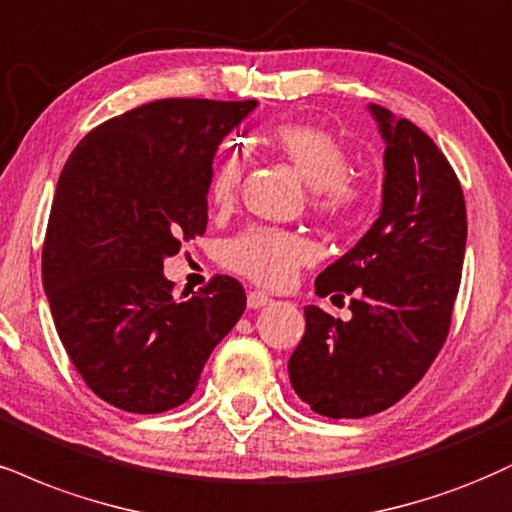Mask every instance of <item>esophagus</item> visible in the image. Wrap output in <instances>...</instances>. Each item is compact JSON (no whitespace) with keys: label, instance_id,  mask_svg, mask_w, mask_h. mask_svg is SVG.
Returning <instances> with one entry per match:
<instances>
[{"label":"esophagus","instance_id":"34e87169","mask_svg":"<svg viewBox=\"0 0 512 512\" xmlns=\"http://www.w3.org/2000/svg\"><path fill=\"white\" fill-rule=\"evenodd\" d=\"M267 303H272V298H269V295L264 291H250L248 293V307H250V310H260V307H264Z\"/></svg>","mask_w":512,"mask_h":512}]
</instances>
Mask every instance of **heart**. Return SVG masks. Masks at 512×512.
<instances>
[{
  "label": "heart",
  "instance_id": "obj_1",
  "mask_svg": "<svg viewBox=\"0 0 512 512\" xmlns=\"http://www.w3.org/2000/svg\"><path fill=\"white\" fill-rule=\"evenodd\" d=\"M264 145L286 159L315 188L312 207L319 217L346 219L362 200V183L350 174V157L336 135L312 123H281L264 138ZM243 181V157L236 150L224 152L209 181L214 207L236 202ZM310 240L300 233L250 226L226 240L224 262L233 272L267 288H281L312 260Z\"/></svg>",
  "mask_w": 512,
  "mask_h": 512
}]
</instances>
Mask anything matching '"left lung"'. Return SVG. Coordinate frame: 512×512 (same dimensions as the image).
Wrapping results in <instances>:
<instances>
[{
	"label": "left lung",
	"instance_id": "1",
	"mask_svg": "<svg viewBox=\"0 0 512 512\" xmlns=\"http://www.w3.org/2000/svg\"><path fill=\"white\" fill-rule=\"evenodd\" d=\"M369 112L386 140L381 214L315 281L319 298L353 295V317L307 305L288 360L300 400L334 420L377 415L415 389L446 343L465 260L467 212L453 166L412 121L374 104Z\"/></svg>",
	"mask_w": 512,
	"mask_h": 512
}]
</instances>
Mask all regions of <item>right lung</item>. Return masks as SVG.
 <instances>
[{
  "label": "right lung",
  "mask_w": 512,
  "mask_h": 512,
  "mask_svg": "<svg viewBox=\"0 0 512 512\" xmlns=\"http://www.w3.org/2000/svg\"><path fill=\"white\" fill-rule=\"evenodd\" d=\"M255 104H140L92 128L66 159L42 283L73 367L114 408L155 415L186 403L245 312L233 276H212L181 300L162 269L183 240L205 233L212 159Z\"/></svg>",
  "instance_id": "right-lung-1"
}]
</instances>
